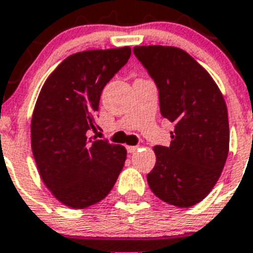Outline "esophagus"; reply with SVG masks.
<instances>
[{
	"label": "esophagus",
	"instance_id": "34e87169",
	"mask_svg": "<svg viewBox=\"0 0 253 253\" xmlns=\"http://www.w3.org/2000/svg\"><path fill=\"white\" fill-rule=\"evenodd\" d=\"M137 149H139V147H136V145H128V147H127V152H128V153H133V152H136Z\"/></svg>",
	"mask_w": 253,
	"mask_h": 253
}]
</instances>
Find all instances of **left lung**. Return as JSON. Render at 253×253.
I'll use <instances>...</instances> for the list:
<instances>
[{"instance_id":"8db88e82","label":"left lung","mask_w":253,"mask_h":253,"mask_svg":"<svg viewBox=\"0 0 253 253\" xmlns=\"http://www.w3.org/2000/svg\"><path fill=\"white\" fill-rule=\"evenodd\" d=\"M133 53L157 84L162 117L174 123L169 147H153L148 184L162 201L188 208L207 198L226 162V102L208 71L183 49L143 45Z\"/></svg>"}]
</instances>
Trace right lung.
<instances>
[{
	"mask_svg": "<svg viewBox=\"0 0 253 253\" xmlns=\"http://www.w3.org/2000/svg\"><path fill=\"white\" fill-rule=\"evenodd\" d=\"M130 55V46L69 55L39 93L31 148L44 184L69 208H88L105 199L125 165L126 148L87 133L97 127L102 89Z\"/></svg>",
	"mask_w": 253,
	"mask_h": 253,
	"instance_id": "right-lung-1",
	"label": "right lung"
}]
</instances>
